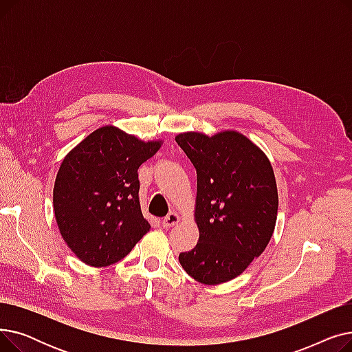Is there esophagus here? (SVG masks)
<instances>
[{"label": "esophagus", "instance_id": "obj_1", "mask_svg": "<svg viewBox=\"0 0 352 352\" xmlns=\"http://www.w3.org/2000/svg\"><path fill=\"white\" fill-rule=\"evenodd\" d=\"M179 223V215L177 212H170L162 219V227L164 228H171Z\"/></svg>", "mask_w": 352, "mask_h": 352}]
</instances>
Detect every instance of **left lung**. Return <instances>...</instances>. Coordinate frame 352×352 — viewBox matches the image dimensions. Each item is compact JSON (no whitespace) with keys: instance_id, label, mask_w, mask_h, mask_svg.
<instances>
[{"instance_id":"1","label":"left lung","mask_w":352,"mask_h":352,"mask_svg":"<svg viewBox=\"0 0 352 352\" xmlns=\"http://www.w3.org/2000/svg\"><path fill=\"white\" fill-rule=\"evenodd\" d=\"M197 170V245L181 252L186 272L201 284L234 280L272 236L278 192L270 160L236 131L175 137Z\"/></svg>"}]
</instances>
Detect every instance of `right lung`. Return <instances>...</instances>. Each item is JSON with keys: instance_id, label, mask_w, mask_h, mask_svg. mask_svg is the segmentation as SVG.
Instances as JSON below:
<instances>
[{"instance_id": "add662e5", "label": "right lung", "mask_w": 352, "mask_h": 352, "mask_svg": "<svg viewBox=\"0 0 352 352\" xmlns=\"http://www.w3.org/2000/svg\"><path fill=\"white\" fill-rule=\"evenodd\" d=\"M161 141L144 142L105 125L61 162L54 184V212L69 250L91 267L116 264L151 226L140 207L138 168Z\"/></svg>"}]
</instances>
